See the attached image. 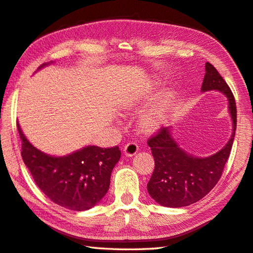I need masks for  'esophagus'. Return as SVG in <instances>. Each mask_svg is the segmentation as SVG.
<instances>
[{"instance_id": "esophagus-1", "label": "esophagus", "mask_w": 253, "mask_h": 253, "mask_svg": "<svg viewBox=\"0 0 253 253\" xmlns=\"http://www.w3.org/2000/svg\"><path fill=\"white\" fill-rule=\"evenodd\" d=\"M138 149H139V147H138V145L135 141H129L124 146V153L128 157H131L133 155H136Z\"/></svg>"}]
</instances>
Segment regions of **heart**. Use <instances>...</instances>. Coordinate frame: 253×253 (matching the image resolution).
<instances>
[{
  "label": "heart",
  "mask_w": 253,
  "mask_h": 253,
  "mask_svg": "<svg viewBox=\"0 0 253 253\" xmlns=\"http://www.w3.org/2000/svg\"><path fill=\"white\" fill-rule=\"evenodd\" d=\"M167 105H168V101H166V103L163 104V108H161V110L148 114V115H146L142 118L141 127L143 128V129L149 131V130L155 129L156 127L160 125L162 113H163V111H165V107H167Z\"/></svg>",
  "instance_id": "1"
}]
</instances>
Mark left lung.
I'll return each instance as SVG.
<instances>
[{"instance_id": "8db88e82", "label": "left lung", "mask_w": 253, "mask_h": 253, "mask_svg": "<svg viewBox=\"0 0 253 253\" xmlns=\"http://www.w3.org/2000/svg\"><path fill=\"white\" fill-rule=\"evenodd\" d=\"M202 91L218 90L228 97L229 111L234 123L230 140L215 155L195 158L181 150L173 140L169 128L161 127L148 139L155 158V170L147 187L158 204L167 207H182L199 202L218 183L230 156L237 127L235 96L226 81L211 63L206 62Z\"/></svg>"}]
</instances>
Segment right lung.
Listing matches in <instances>:
<instances>
[{
  "mask_svg": "<svg viewBox=\"0 0 253 253\" xmlns=\"http://www.w3.org/2000/svg\"><path fill=\"white\" fill-rule=\"evenodd\" d=\"M16 125L23 161L49 200L68 210L81 211L103 199L110 187L113 168L122 155L118 146H88L66 157H51L32 146L18 123Z\"/></svg>",
  "mask_w": 253,
  "mask_h": 253,
  "instance_id": "1",
  "label": "right lung"
}]
</instances>
